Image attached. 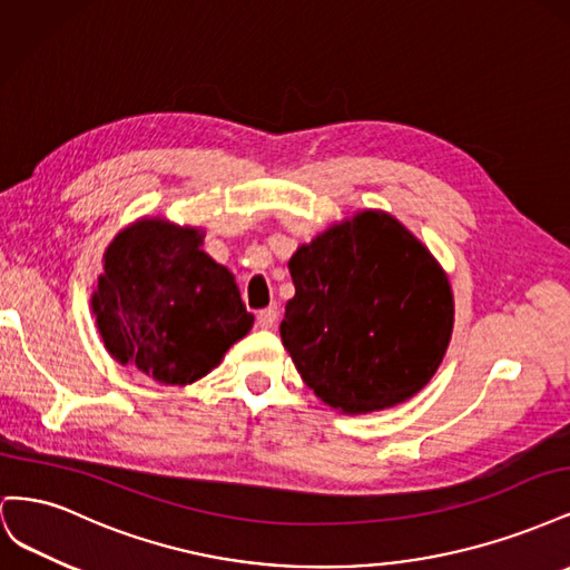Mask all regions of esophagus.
I'll list each match as a JSON object with an SVG mask.
<instances>
[{"mask_svg": "<svg viewBox=\"0 0 570 570\" xmlns=\"http://www.w3.org/2000/svg\"><path fill=\"white\" fill-rule=\"evenodd\" d=\"M275 321H278V312H275L273 306L262 308V312L256 314V325H258V327H264V331H271V327L275 325Z\"/></svg>", "mask_w": 570, "mask_h": 570, "instance_id": "1", "label": "esophagus"}]
</instances>
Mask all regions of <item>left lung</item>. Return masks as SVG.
<instances>
[{"label": "left lung", "mask_w": 570, "mask_h": 570, "mask_svg": "<svg viewBox=\"0 0 570 570\" xmlns=\"http://www.w3.org/2000/svg\"><path fill=\"white\" fill-rule=\"evenodd\" d=\"M289 275L281 337L327 406L381 411L433 377L452 337V289L400 220L358 214L299 247Z\"/></svg>", "instance_id": "8db88e82"}]
</instances>
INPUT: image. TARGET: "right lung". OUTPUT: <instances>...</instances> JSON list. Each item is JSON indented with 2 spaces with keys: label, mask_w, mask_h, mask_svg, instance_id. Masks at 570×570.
<instances>
[{
  "label": "right lung",
  "mask_w": 570,
  "mask_h": 570,
  "mask_svg": "<svg viewBox=\"0 0 570 570\" xmlns=\"http://www.w3.org/2000/svg\"><path fill=\"white\" fill-rule=\"evenodd\" d=\"M195 228L140 220L105 254L92 308L109 354L161 385H187L252 331L233 273Z\"/></svg>",
  "instance_id": "add662e5"
}]
</instances>
